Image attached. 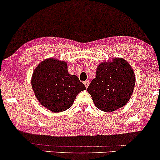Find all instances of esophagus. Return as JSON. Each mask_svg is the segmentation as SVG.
Returning a JSON list of instances; mask_svg holds the SVG:
<instances>
[{
  "instance_id": "obj_1",
  "label": "esophagus",
  "mask_w": 160,
  "mask_h": 160,
  "mask_svg": "<svg viewBox=\"0 0 160 160\" xmlns=\"http://www.w3.org/2000/svg\"><path fill=\"white\" fill-rule=\"evenodd\" d=\"M89 84H90V82H89V81H88V80L85 81V82H84V84L85 85V87H86V88H88Z\"/></svg>"
}]
</instances>
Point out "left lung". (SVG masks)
Wrapping results in <instances>:
<instances>
[{
    "label": "left lung",
    "instance_id": "1",
    "mask_svg": "<svg viewBox=\"0 0 160 160\" xmlns=\"http://www.w3.org/2000/svg\"><path fill=\"white\" fill-rule=\"evenodd\" d=\"M135 85V75L129 63L122 58L101 62L96 77L88 88L95 107L103 112H113L129 101Z\"/></svg>",
    "mask_w": 160,
    "mask_h": 160
}]
</instances>
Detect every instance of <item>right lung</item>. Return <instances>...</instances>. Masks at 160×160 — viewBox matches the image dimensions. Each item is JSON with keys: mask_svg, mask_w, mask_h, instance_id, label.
<instances>
[{"mask_svg": "<svg viewBox=\"0 0 160 160\" xmlns=\"http://www.w3.org/2000/svg\"><path fill=\"white\" fill-rule=\"evenodd\" d=\"M35 96L43 107L53 112L67 110L81 91L86 90L77 76L68 71L65 61L48 58L39 64L32 77Z\"/></svg>", "mask_w": 160, "mask_h": 160, "instance_id": "1", "label": "right lung"}]
</instances>
